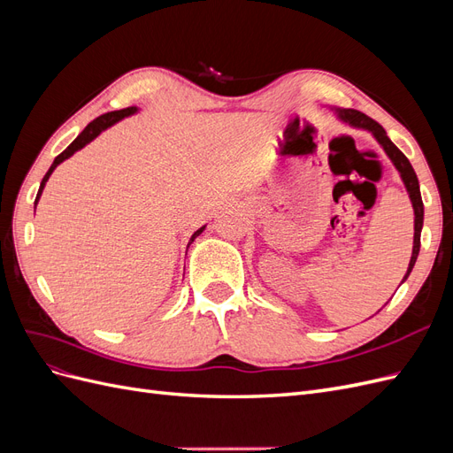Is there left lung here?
<instances>
[{
    "label": "left lung",
    "instance_id": "1",
    "mask_svg": "<svg viewBox=\"0 0 453 453\" xmlns=\"http://www.w3.org/2000/svg\"><path fill=\"white\" fill-rule=\"evenodd\" d=\"M331 109V113L334 115V119L342 125H346L349 128L355 130H365L368 132L372 138L376 140V143L383 149V153L388 155V158L391 160V164L395 166V170L399 172L401 181L406 188V195L412 202V208H414V245H412V257H410V263H408V270L404 273V278L401 283H404L410 276V272H412L418 255H419V245H421V228H423V200H421V193H419V181H418V175L412 168V164L410 160L401 153L399 147H396L389 138L386 130H383L376 120H372L370 117H366L365 113L357 111V109H344V107H328Z\"/></svg>",
    "mask_w": 453,
    "mask_h": 453
}]
</instances>
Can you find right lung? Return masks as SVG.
Segmentation results:
<instances>
[{
	"label": "right lung",
	"mask_w": 453,
	"mask_h": 453,
	"mask_svg": "<svg viewBox=\"0 0 453 453\" xmlns=\"http://www.w3.org/2000/svg\"><path fill=\"white\" fill-rule=\"evenodd\" d=\"M138 111H140L138 107H127V109H120V111H111V113H105V115H102V117H98V119H94V120L90 122V125H88L83 132H81L70 145H67V149H65V150H62V153H60L57 158H54V162L50 164L49 172H47V173H45V177H43V181H41V185H39V190H37V196H35V202H34V203L37 205V202H39L41 195H43V188H45V185H47V181H49V177L52 175V172H54V170H57L58 164H62L64 160H67L70 157H73V155L77 153V150H81V149H83L85 145H88L90 142H94V140L98 138V135H100L104 130L111 128L113 125H117L119 120L127 119V117H132V115H135ZM203 230H205V225H203V226H200V228L195 232V234L190 236L188 245L193 243V242L202 234ZM188 245H187V248H188Z\"/></svg>",
	"instance_id": "add662e5"
}]
</instances>
